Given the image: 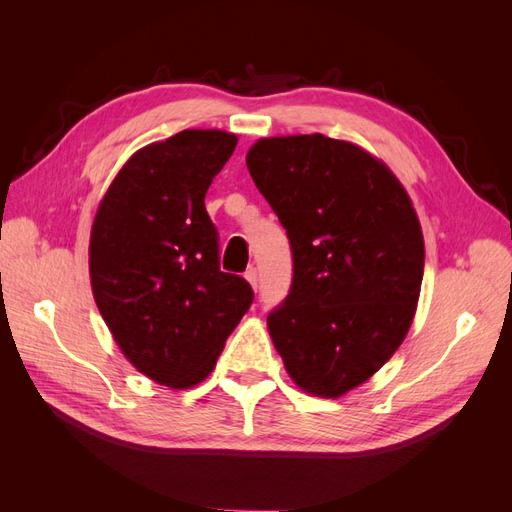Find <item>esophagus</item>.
I'll list each match as a JSON object with an SVG mask.
<instances>
[{"instance_id":"34e87169","label":"esophagus","mask_w":512,"mask_h":512,"mask_svg":"<svg viewBox=\"0 0 512 512\" xmlns=\"http://www.w3.org/2000/svg\"><path fill=\"white\" fill-rule=\"evenodd\" d=\"M245 280L252 284V288H258V271L254 267H250L245 271Z\"/></svg>"}]
</instances>
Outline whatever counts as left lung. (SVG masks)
Here are the masks:
<instances>
[{
    "label": "left lung",
    "mask_w": 512,
    "mask_h": 512,
    "mask_svg": "<svg viewBox=\"0 0 512 512\" xmlns=\"http://www.w3.org/2000/svg\"><path fill=\"white\" fill-rule=\"evenodd\" d=\"M247 170L292 250L288 297L267 316L305 393L342 397L391 359L421 294L425 243L404 185L365 149L322 134L273 136Z\"/></svg>",
    "instance_id": "1"
}]
</instances>
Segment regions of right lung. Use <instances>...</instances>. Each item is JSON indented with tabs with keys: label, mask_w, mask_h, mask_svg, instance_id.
<instances>
[{
	"label": "right lung",
	"mask_w": 512,
	"mask_h": 512,
	"mask_svg": "<svg viewBox=\"0 0 512 512\" xmlns=\"http://www.w3.org/2000/svg\"><path fill=\"white\" fill-rule=\"evenodd\" d=\"M237 136L183 130L138 149L98 207L89 239L91 290L126 359L162 386L203 382L254 301L220 271L205 194Z\"/></svg>",
	"instance_id": "obj_1"
}]
</instances>
